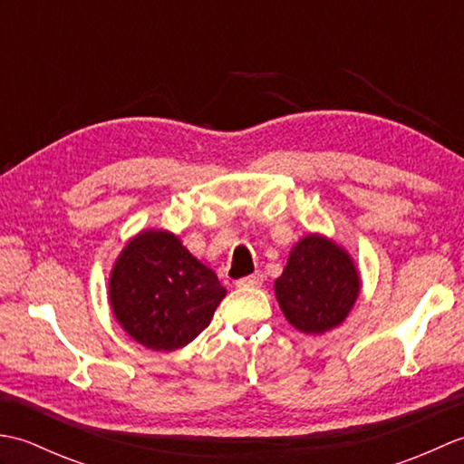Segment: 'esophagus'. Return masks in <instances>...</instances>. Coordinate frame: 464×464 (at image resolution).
<instances>
[{
    "label": "esophagus",
    "instance_id": "esophagus-1",
    "mask_svg": "<svg viewBox=\"0 0 464 464\" xmlns=\"http://www.w3.org/2000/svg\"><path fill=\"white\" fill-rule=\"evenodd\" d=\"M265 281L263 273H253V275H247V277H243L237 281V287H261Z\"/></svg>",
    "mask_w": 464,
    "mask_h": 464
}]
</instances>
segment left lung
I'll list each match as a JSON object with an SVG mask.
<instances>
[{
  "instance_id": "obj_1",
  "label": "left lung",
  "mask_w": 464,
  "mask_h": 464,
  "mask_svg": "<svg viewBox=\"0 0 464 464\" xmlns=\"http://www.w3.org/2000/svg\"><path fill=\"white\" fill-rule=\"evenodd\" d=\"M361 281L349 253L323 235L295 245L275 295L295 329L321 334L337 327L359 297Z\"/></svg>"
}]
</instances>
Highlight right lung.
Listing matches in <instances>:
<instances>
[{"label": "right lung", "mask_w": 464, "mask_h": 464, "mask_svg": "<svg viewBox=\"0 0 464 464\" xmlns=\"http://www.w3.org/2000/svg\"><path fill=\"white\" fill-rule=\"evenodd\" d=\"M227 289L169 231H143L125 245L110 279L121 327L143 347L175 351L211 323Z\"/></svg>", "instance_id": "add662e5"}]
</instances>
